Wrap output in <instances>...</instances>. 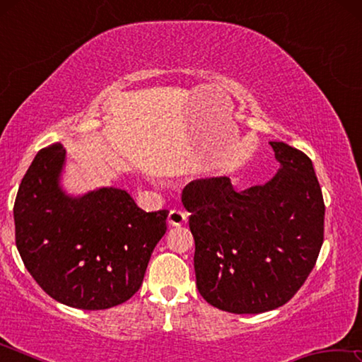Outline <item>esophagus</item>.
I'll return each mask as SVG.
<instances>
[{
	"mask_svg": "<svg viewBox=\"0 0 362 362\" xmlns=\"http://www.w3.org/2000/svg\"><path fill=\"white\" fill-rule=\"evenodd\" d=\"M168 222L173 226H180L187 222V214L183 211H179V209H173L169 212Z\"/></svg>",
	"mask_w": 362,
	"mask_h": 362,
	"instance_id": "obj_1",
	"label": "esophagus"
}]
</instances>
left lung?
<instances>
[{
	"instance_id": "left-lung-1",
	"label": "left lung",
	"mask_w": 362,
	"mask_h": 362,
	"mask_svg": "<svg viewBox=\"0 0 362 362\" xmlns=\"http://www.w3.org/2000/svg\"><path fill=\"white\" fill-rule=\"evenodd\" d=\"M281 168L265 185L236 192L228 177L189 182L182 203L194 238L196 287L236 315L274 310L303 286L324 241V199L311 159L269 142Z\"/></svg>"
}]
</instances>
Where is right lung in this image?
I'll use <instances>...</instances> for the list:
<instances>
[{"label": "right lung", "instance_id": "1", "mask_svg": "<svg viewBox=\"0 0 362 362\" xmlns=\"http://www.w3.org/2000/svg\"><path fill=\"white\" fill-rule=\"evenodd\" d=\"M65 148L38 151L14 203L16 246L47 296L79 310L129 300L164 236L169 211L145 212L119 188L66 196L59 185Z\"/></svg>", "mask_w": 362, "mask_h": 362}]
</instances>
